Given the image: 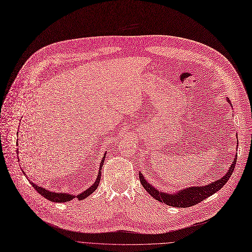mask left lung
<instances>
[{
	"label": "left lung",
	"instance_id": "8db88e82",
	"mask_svg": "<svg viewBox=\"0 0 252 252\" xmlns=\"http://www.w3.org/2000/svg\"><path fill=\"white\" fill-rule=\"evenodd\" d=\"M227 101L229 102V100ZM236 162L237 158L234 159V162H232L231 166L228 168L226 174L224 176H222L220 180H217L216 182H213L206 186H200V187H198V186L197 187L196 186H194V187H188L171 194L161 192L157 188L153 187V186L145 180L141 172H139V179H140V183L143 186V188L147 191V193L152 195V196L158 201L166 203L167 206L169 207L189 208L201 202L203 199L210 197L211 195L219 191L229 180L232 171L235 169Z\"/></svg>",
	"mask_w": 252,
	"mask_h": 252
}]
</instances>
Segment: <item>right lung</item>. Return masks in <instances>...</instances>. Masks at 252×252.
<instances>
[{"instance_id":"right-lung-1","label":"right lung","mask_w":252,"mask_h":252,"mask_svg":"<svg viewBox=\"0 0 252 252\" xmlns=\"http://www.w3.org/2000/svg\"><path fill=\"white\" fill-rule=\"evenodd\" d=\"M16 152H18V151H16ZM105 157H106V154H105L104 158H102V160H101V162H100L98 174H97V178H96L94 184H93V185L91 186V187H89L87 190H85L84 192H82L81 194L77 195V196H74L73 194L71 195V194H68V193H56V192H51V191H49V190H45V189L42 188V187H39V186H37L36 184H34V183L31 182V181H29V182L31 183V185L33 186V188H34L37 192H38L40 195H42V196H43L44 198L49 199V200H51V201H53V202H66V201H70V200L73 199L74 197L78 198L79 200L85 199L86 197L89 196V195H90L91 193L94 192V191L96 190V188L98 187V184H99V181H100V174H101V171H100V170H101V166L104 165V162H105ZM24 174H25V172H24ZM25 175H26V174H25ZM27 179H28V178H27Z\"/></svg>"}]
</instances>
